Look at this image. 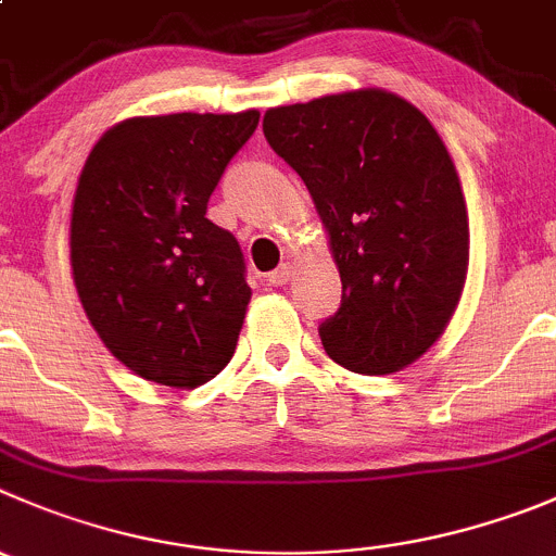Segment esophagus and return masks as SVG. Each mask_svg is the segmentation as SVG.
Here are the masks:
<instances>
[{
	"instance_id": "1",
	"label": "esophagus",
	"mask_w": 556,
	"mask_h": 556,
	"mask_svg": "<svg viewBox=\"0 0 556 556\" xmlns=\"http://www.w3.org/2000/svg\"><path fill=\"white\" fill-rule=\"evenodd\" d=\"M289 278H292V264H281V267L267 275L269 287H287Z\"/></svg>"
}]
</instances>
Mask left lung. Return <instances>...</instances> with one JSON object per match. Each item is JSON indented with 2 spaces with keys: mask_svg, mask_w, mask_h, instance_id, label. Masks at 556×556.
<instances>
[{
  "mask_svg": "<svg viewBox=\"0 0 556 556\" xmlns=\"http://www.w3.org/2000/svg\"><path fill=\"white\" fill-rule=\"evenodd\" d=\"M264 136L303 177L341 275L319 327L354 374H393L440 341L469 267L453 157L428 116L388 89H352L264 114Z\"/></svg>",
  "mask_w": 556,
  "mask_h": 556,
  "instance_id": "obj_1",
  "label": "left lung"
}]
</instances>
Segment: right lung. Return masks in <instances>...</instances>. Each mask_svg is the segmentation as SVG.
Returning <instances> with one entry per match:
<instances>
[{
  "label": "right lung",
  "mask_w": 556,
  "mask_h": 556,
  "mask_svg": "<svg viewBox=\"0 0 556 556\" xmlns=\"http://www.w3.org/2000/svg\"><path fill=\"white\" fill-rule=\"evenodd\" d=\"M258 125L240 114L130 116L78 177L71 267L89 325L141 379L193 390L231 361L251 303L235 235L207 202Z\"/></svg>",
  "instance_id": "right-lung-1"
}]
</instances>
